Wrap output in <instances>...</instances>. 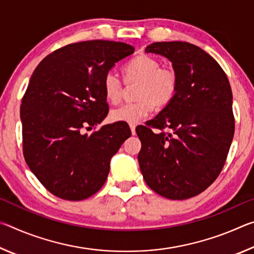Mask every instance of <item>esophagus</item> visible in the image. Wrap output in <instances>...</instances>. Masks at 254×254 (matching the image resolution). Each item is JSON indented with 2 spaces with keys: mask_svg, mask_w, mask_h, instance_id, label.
I'll return each instance as SVG.
<instances>
[{
  "mask_svg": "<svg viewBox=\"0 0 254 254\" xmlns=\"http://www.w3.org/2000/svg\"><path fill=\"white\" fill-rule=\"evenodd\" d=\"M130 128H131L132 134L134 135L135 134V124H130Z\"/></svg>",
  "mask_w": 254,
  "mask_h": 254,
  "instance_id": "1",
  "label": "esophagus"
}]
</instances>
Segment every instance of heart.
<instances>
[{
  "label": "heart",
  "mask_w": 254,
  "mask_h": 254,
  "mask_svg": "<svg viewBox=\"0 0 254 254\" xmlns=\"http://www.w3.org/2000/svg\"><path fill=\"white\" fill-rule=\"evenodd\" d=\"M127 85L137 84L134 97L137 101L112 111L114 121L134 124L148 117L153 105L163 107L174 100L177 93L179 77L173 67L160 66L156 58L139 56L123 68ZM106 100L111 104H119L123 97V84L113 72H107L103 81Z\"/></svg>",
  "instance_id": "obj_1"
}]
</instances>
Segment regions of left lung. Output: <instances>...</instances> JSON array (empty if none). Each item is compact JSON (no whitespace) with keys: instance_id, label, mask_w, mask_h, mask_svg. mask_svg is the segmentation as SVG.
I'll list each match as a JSON object with an SVG mask.
<instances>
[{"instance_id":"left-lung-1","label":"left lung","mask_w":254,"mask_h":254,"mask_svg":"<svg viewBox=\"0 0 254 254\" xmlns=\"http://www.w3.org/2000/svg\"><path fill=\"white\" fill-rule=\"evenodd\" d=\"M145 53L168 58L179 84L174 100L147 126L136 127L142 143L140 170L157 194L190 198L218 177L233 140L229 79L212 56L188 42H153Z\"/></svg>"}]
</instances>
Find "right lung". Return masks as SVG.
I'll return each mask as SVG.
<instances>
[{"label": "right lung", "instance_id": "right-lung-1", "mask_svg": "<svg viewBox=\"0 0 254 254\" xmlns=\"http://www.w3.org/2000/svg\"><path fill=\"white\" fill-rule=\"evenodd\" d=\"M133 53L123 42H76L55 50L33 71L20 110L23 156L59 198L83 200L100 190L111 158L131 135L124 123L107 124L89 135L84 130L107 117L104 77Z\"/></svg>", "mask_w": 254, "mask_h": 254}]
</instances>
